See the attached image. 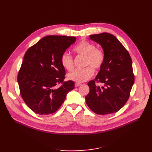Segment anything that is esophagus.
Segmentation results:
<instances>
[{"label": "esophagus", "mask_w": 152, "mask_h": 152, "mask_svg": "<svg viewBox=\"0 0 152 152\" xmlns=\"http://www.w3.org/2000/svg\"><path fill=\"white\" fill-rule=\"evenodd\" d=\"M80 85H81V84H80V83H78V82H76V83L75 84V87H79V86H80Z\"/></svg>", "instance_id": "esophagus-1"}]
</instances>
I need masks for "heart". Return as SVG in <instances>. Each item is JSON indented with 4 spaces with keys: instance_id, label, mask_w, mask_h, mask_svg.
<instances>
[{
    "instance_id": "b5f03b06",
    "label": "heart",
    "mask_w": 152,
    "mask_h": 152,
    "mask_svg": "<svg viewBox=\"0 0 152 152\" xmlns=\"http://www.w3.org/2000/svg\"><path fill=\"white\" fill-rule=\"evenodd\" d=\"M75 53L84 56L83 69L75 70L69 73L67 77L69 80L78 83L84 82L93 75L94 70H98L102 67L104 61V53L100 48H96V45L88 41L83 40L73 48ZM61 64L64 68L71 71L73 68V59L68 53H64L61 56ZM88 66L87 67V66Z\"/></svg>"
}]
</instances>
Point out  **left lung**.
I'll return each instance as SVG.
<instances>
[{
	"mask_svg": "<svg viewBox=\"0 0 152 152\" xmlns=\"http://www.w3.org/2000/svg\"><path fill=\"white\" fill-rule=\"evenodd\" d=\"M91 40L102 45L104 61L94 80L88 82L89 93L86 98L89 108L96 114L118 112L126 103L134 82L132 59L115 37L108 33L91 35ZM102 83V86L95 82Z\"/></svg>",
	"mask_w": 152,
	"mask_h": 152,
	"instance_id": "1",
	"label": "left lung"
}]
</instances>
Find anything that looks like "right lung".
<instances>
[{
	"mask_svg": "<svg viewBox=\"0 0 152 152\" xmlns=\"http://www.w3.org/2000/svg\"><path fill=\"white\" fill-rule=\"evenodd\" d=\"M75 40V37L46 36L25 53L18 82L23 99L35 113L56 112L74 89L73 81L64 82L65 70L61 56ZM58 84L62 85L58 87Z\"/></svg>",
	"mask_w": 152,
	"mask_h": 152,
	"instance_id": "obj_1",
	"label": "right lung"
}]
</instances>
